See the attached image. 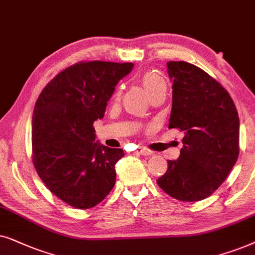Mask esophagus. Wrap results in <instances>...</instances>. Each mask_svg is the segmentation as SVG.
<instances>
[{"instance_id":"obj_1","label":"esophagus","mask_w":255,"mask_h":255,"mask_svg":"<svg viewBox=\"0 0 255 255\" xmlns=\"http://www.w3.org/2000/svg\"><path fill=\"white\" fill-rule=\"evenodd\" d=\"M135 152H136V154H140V155H144V156L151 154V151L148 150V149L144 148V147H137L136 150H135Z\"/></svg>"}]
</instances>
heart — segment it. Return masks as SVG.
Returning <instances> with one entry per match:
<instances>
[{
  "instance_id": "1",
  "label": "heart",
  "mask_w": 255,
  "mask_h": 255,
  "mask_svg": "<svg viewBox=\"0 0 255 255\" xmlns=\"http://www.w3.org/2000/svg\"><path fill=\"white\" fill-rule=\"evenodd\" d=\"M142 84L147 90L149 96L152 94L156 91L162 90V88H167V84H165V80L163 79L161 74L155 72V71H150V72L144 73L142 76ZM121 96V90L120 88H117L113 94V99L118 100Z\"/></svg>"
}]
</instances>
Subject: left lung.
<instances>
[{
    "mask_svg": "<svg viewBox=\"0 0 255 255\" xmlns=\"http://www.w3.org/2000/svg\"><path fill=\"white\" fill-rule=\"evenodd\" d=\"M172 80L169 128L184 131L181 155L168 161L157 179L165 193L198 202L225 181L239 156V117L229 92L205 71L186 62H168Z\"/></svg>",
    "mask_w": 255,
    "mask_h": 255,
    "instance_id": "8db88e82",
    "label": "left lung"
}]
</instances>
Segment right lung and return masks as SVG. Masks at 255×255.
Wrapping results in <instances>:
<instances>
[{
	"mask_svg": "<svg viewBox=\"0 0 255 255\" xmlns=\"http://www.w3.org/2000/svg\"><path fill=\"white\" fill-rule=\"evenodd\" d=\"M133 63L79 62L44 87L32 115V162L46 188L76 209L104 201L124 150L96 142L93 122Z\"/></svg>",
	"mask_w": 255,
	"mask_h": 255,
	"instance_id": "1",
	"label": "right lung"
}]
</instances>
